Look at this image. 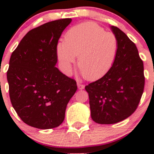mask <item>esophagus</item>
Listing matches in <instances>:
<instances>
[{"label":"esophagus","instance_id":"34e87169","mask_svg":"<svg viewBox=\"0 0 154 154\" xmlns=\"http://www.w3.org/2000/svg\"><path fill=\"white\" fill-rule=\"evenodd\" d=\"M77 85H78V89L82 90V89H84L85 88V85L83 84H81V83H77Z\"/></svg>","mask_w":154,"mask_h":154}]
</instances>
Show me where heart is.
Returning <instances> with one entry per match:
<instances>
[{
    "mask_svg": "<svg viewBox=\"0 0 154 154\" xmlns=\"http://www.w3.org/2000/svg\"><path fill=\"white\" fill-rule=\"evenodd\" d=\"M117 51L116 35L93 22L70 28L65 34L64 44L57 46L58 58L64 72L71 74L75 56H79V67L88 80H96L106 74L115 62Z\"/></svg>",
    "mask_w": 154,
    "mask_h": 154,
    "instance_id": "1",
    "label": "heart"
}]
</instances>
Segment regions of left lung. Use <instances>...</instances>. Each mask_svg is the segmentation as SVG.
Masks as SVG:
<instances>
[{
    "instance_id": "obj_1",
    "label": "left lung",
    "mask_w": 154,
    "mask_h": 154,
    "mask_svg": "<svg viewBox=\"0 0 154 154\" xmlns=\"http://www.w3.org/2000/svg\"><path fill=\"white\" fill-rule=\"evenodd\" d=\"M110 29L118 41L115 62L103 77L85 87L91 117L99 124L119 123L135 112L145 82L143 63L136 45L117 27Z\"/></svg>"
}]
</instances>
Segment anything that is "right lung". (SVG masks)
Instances as JSON below:
<instances>
[{
	"label": "right lung",
	"mask_w": 154,
	"mask_h": 154,
	"mask_svg": "<svg viewBox=\"0 0 154 154\" xmlns=\"http://www.w3.org/2000/svg\"><path fill=\"white\" fill-rule=\"evenodd\" d=\"M71 22L60 19L31 30L10 58L7 79L12 106L24 123L41 130L62 124L77 90L76 82L55 67L58 39Z\"/></svg>",
	"instance_id": "obj_1"
}]
</instances>
